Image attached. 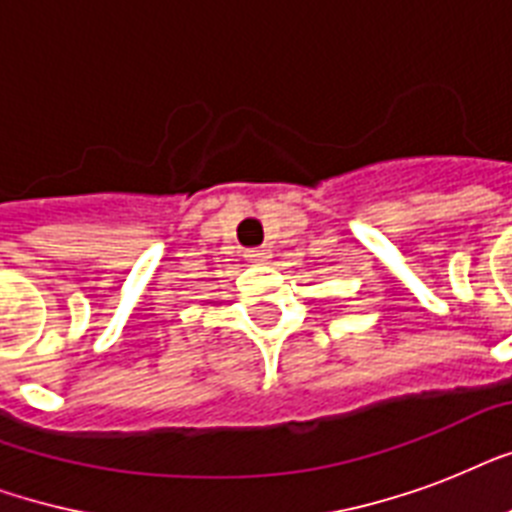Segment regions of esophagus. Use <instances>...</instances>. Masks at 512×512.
<instances>
[{"label":"esophagus","mask_w":512,"mask_h":512,"mask_svg":"<svg viewBox=\"0 0 512 512\" xmlns=\"http://www.w3.org/2000/svg\"><path fill=\"white\" fill-rule=\"evenodd\" d=\"M247 257H249V260H255V263H265V260H268V257H271V249L255 247V249H249Z\"/></svg>","instance_id":"obj_1"}]
</instances>
